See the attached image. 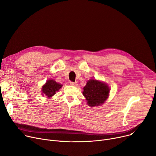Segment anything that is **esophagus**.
Returning a JSON list of instances; mask_svg holds the SVG:
<instances>
[{
	"mask_svg": "<svg viewBox=\"0 0 156 156\" xmlns=\"http://www.w3.org/2000/svg\"><path fill=\"white\" fill-rule=\"evenodd\" d=\"M70 85L76 87V86H77V83L76 82H72V81H71L70 82Z\"/></svg>",
	"mask_w": 156,
	"mask_h": 156,
	"instance_id": "1",
	"label": "esophagus"
}]
</instances>
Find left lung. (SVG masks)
Segmentation results:
<instances>
[{
    "instance_id": "1",
    "label": "left lung",
    "mask_w": 156,
    "mask_h": 156,
    "mask_svg": "<svg viewBox=\"0 0 156 156\" xmlns=\"http://www.w3.org/2000/svg\"><path fill=\"white\" fill-rule=\"evenodd\" d=\"M110 93L108 86L102 81L90 80L83 88V95L86 98L90 107H98L102 105L108 98Z\"/></svg>"
}]
</instances>
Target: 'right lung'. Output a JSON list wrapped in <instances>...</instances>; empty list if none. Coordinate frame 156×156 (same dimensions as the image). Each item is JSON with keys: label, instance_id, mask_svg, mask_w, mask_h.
Masks as SVG:
<instances>
[{"label": "right lung", "instance_id": "obj_1", "mask_svg": "<svg viewBox=\"0 0 156 156\" xmlns=\"http://www.w3.org/2000/svg\"><path fill=\"white\" fill-rule=\"evenodd\" d=\"M63 85L59 84L53 80H48L42 87V94L48 98H51L62 87Z\"/></svg>", "mask_w": 156, "mask_h": 156}]
</instances>
